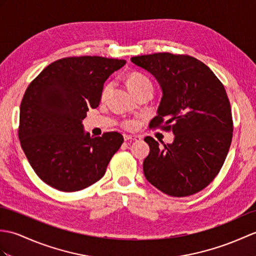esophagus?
Wrapping results in <instances>:
<instances>
[{"label":"esophagus","mask_w":256,"mask_h":256,"mask_svg":"<svg viewBox=\"0 0 256 256\" xmlns=\"http://www.w3.org/2000/svg\"><path fill=\"white\" fill-rule=\"evenodd\" d=\"M124 140H140L142 138L138 135H128V134H124L123 135Z\"/></svg>","instance_id":"34e87169"}]
</instances>
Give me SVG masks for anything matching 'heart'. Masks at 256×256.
Instances as JSON below:
<instances>
[{"mask_svg":"<svg viewBox=\"0 0 256 256\" xmlns=\"http://www.w3.org/2000/svg\"><path fill=\"white\" fill-rule=\"evenodd\" d=\"M126 86L130 89V92L135 94L145 87H148V86L152 87V82L144 74H142L140 72H130L126 76ZM109 88H110L109 84L104 86V90H102V98H104L106 96V94H108V92H109ZM124 126L128 128H130L133 126V123L128 121L124 123Z\"/></svg>","mask_w":256,"mask_h":256,"instance_id":"heart-1","label":"heart"}]
</instances>
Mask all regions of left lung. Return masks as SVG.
Masks as SVG:
<instances>
[{
  "label": "left lung",
  "mask_w": 256,
  "mask_h": 256,
  "mask_svg": "<svg viewBox=\"0 0 256 256\" xmlns=\"http://www.w3.org/2000/svg\"><path fill=\"white\" fill-rule=\"evenodd\" d=\"M130 61L155 76L162 89L150 128L174 134V142L164 147L145 138L150 148L142 162L147 181L174 198L202 191L220 171L232 140V114L222 82L206 64L186 54L154 53Z\"/></svg>",
  "instance_id": "8db88e82"
}]
</instances>
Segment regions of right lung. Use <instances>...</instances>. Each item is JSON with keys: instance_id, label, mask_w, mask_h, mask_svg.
I'll list each match as a JSON object with an SVG mask.
<instances>
[{"instance_id": "right-lung-1", "label": "right lung", "mask_w": 256, "mask_h": 256, "mask_svg": "<svg viewBox=\"0 0 256 256\" xmlns=\"http://www.w3.org/2000/svg\"><path fill=\"white\" fill-rule=\"evenodd\" d=\"M126 63L104 56H70L49 64L27 87L20 112V146L48 186L75 192L96 183L123 142L118 132L92 138L82 130L97 108L106 78Z\"/></svg>"}]
</instances>
